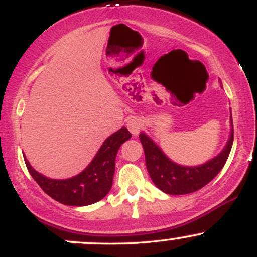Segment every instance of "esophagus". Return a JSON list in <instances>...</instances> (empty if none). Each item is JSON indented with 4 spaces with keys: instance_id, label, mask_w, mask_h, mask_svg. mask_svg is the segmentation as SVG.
Instances as JSON below:
<instances>
[{
    "instance_id": "1",
    "label": "esophagus",
    "mask_w": 257,
    "mask_h": 257,
    "mask_svg": "<svg viewBox=\"0 0 257 257\" xmlns=\"http://www.w3.org/2000/svg\"><path fill=\"white\" fill-rule=\"evenodd\" d=\"M126 128H128L129 132L135 137V135H138L139 132L141 131V128H143V123H141V120L139 118H132L126 122Z\"/></svg>"
}]
</instances>
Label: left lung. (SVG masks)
I'll return each instance as SVG.
<instances>
[{"label":"left lung","instance_id":"obj_1","mask_svg":"<svg viewBox=\"0 0 257 257\" xmlns=\"http://www.w3.org/2000/svg\"><path fill=\"white\" fill-rule=\"evenodd\" d=\"M144 151L146 167L155 184L164 193L187 194L196 192L213 180L225 166L233 144V122L231 113V133L226 146L216 157L196 167H185L176 164L164 155L159 146L145 133L139 135Z\"/></svg>","mask_w":257,"mask_h":257}]
</instances>
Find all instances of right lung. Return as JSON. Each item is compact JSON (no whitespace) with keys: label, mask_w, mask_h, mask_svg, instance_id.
Segmentation results:
<instances>
[{"label":"right lung","mask_w":257,"mask_h":257,"mask_svg":"<svg viewBox=\"0 0 257 257\" xmlns=\"http://www.w3.org/2000/svg\"><path fill=\"white\" fill-rule=\"evenodd\" d=\"M131 138L132 134L124 126L113 133L104 141L95 157L83 172L70 179L47 178L36 172L24 156L25 164L35 181L53 199L65 205H90L101 200L110 192L117 152L120 145Z\"/></svg>","instance_id":"1"}]
</instances>
